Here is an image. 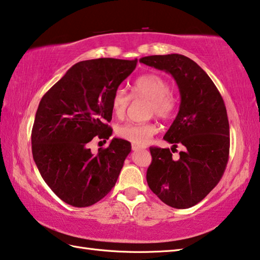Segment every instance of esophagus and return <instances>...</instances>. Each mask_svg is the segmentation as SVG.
I'll return each mask as SVG.
<instances>
[{"label": "esophagus", "mask_w": 260, "mask_h": 260, "mask_svg": "<svg viewBox=\"0 0 260 260\" xmlns=\"http://www.w3.org/2000/svg\"><path fill=\"white\" fill-rule=\"evenodd\" d=\"M146 146H136V144H133L132 146V149H133L134 151H138V150H142V149H146Z\"/></svg>", "instance_id": "obj_1"}]
</instances>
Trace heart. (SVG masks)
Wrapping results in <instances>:
<instances>
[{
	"instance_id": "b5f03b06",
	"label": "heart",
	"mask_w": 260,
	"mask_h": 260,
	"mask_svg": "<svg viewBox=\"0 0 260 260\" xmlns=\"http://www.w3.org/2000/svg\"><path fill=\"white\" fill-rule=\"evenodd\" d=\"M132 98L148 101V114L156 116L158 119L166 120L173 116L178 108V98L171 90V83L159 74H144L139 77L132 87V94L124 89H117L111 100V109L114 116L122 118L128 109ZM157 132L153 122H125L117 127L116 133L119 138L134 144H146Z\"/></svg>"
}]
</instances>
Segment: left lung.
Segmentation results:
<instances>
[{"mask_svg":"<svg viewBox=\"0 0 260 260\" xmlns=\"http://www.w3.org/2000/svg\"><path fill=\"white\" fill-rule=\"evenodd\" d=\"M141 63L172 74L181 102L164 140L184 150L177 158L170 149L150 147L149 188L175 209L196 205L217 186L230 157V122L223 100L200 65L179 54L142 57Z\"/></svg>","mask_w":260,"mask_h":260,"instance_id":"8db88e82","label":"left lung"}]
</instances>
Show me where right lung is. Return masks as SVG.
Instances as JSON below:
<instances>
[{"mask_svg": "<svg viewBox=\"0 0 260 260\" xmlns=\"http://www.w3.org/2000/svg\"><path fill=\"white\" fill-rule=\"evenodd\" d=\"M138 59L98 58L74 64L39 104L32 128V153L45 182L76 208L90 206L114 187L131 152L126 140L112 139L91 153L95 136L108 140L112 128L111 100L134 71Z\"/></svg>", "mask_w": 260, "mask_h": 260, "instance_id": "add662e5", "label": "right lung"}]
</instances>
